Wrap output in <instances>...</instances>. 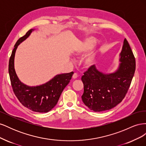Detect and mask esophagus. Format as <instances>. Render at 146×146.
I'll list each match as a JSON object with an SVG mask.
<instances>
[{
    "label": "esophagus",
    "instance_id": "obj_1",
    "mask_svg": "<svg viewBox=\"0 0 146 146\" xmlns=\"http://www.w3.org/2000/svg\"><path fill=\"white\" fill-rule=\"evenodd\" d=\"M78 77V75H77V73H74V74H73V76H72V78H77Z\"/></svg>",
    "mask_w": 146,
    "mask_h": 146
}]
</instances>
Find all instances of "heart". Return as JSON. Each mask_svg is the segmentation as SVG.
I'll list each match as a JSON object with an SVG mask.
<instances>
[{
  "label": "heart",
  "mask_w": 146,
  "mask_h": 146,
  "mask_svg": "<svg viewBox=\"0 0 146 146\" xmlns=\"http://www.w3.org/2000/svg\"><path fill=\"white\" fill-rule=\"evenodd\" d=\"M98 42L97 39L94 38H89L86 39L85 41L80 42L75 48L74 54L76 55H82L90 50L93 48ZM95 58V54L91 53L88 55L84 60V64L86 66H90L93 63Z\"/></svg>",
  "instance_id": "1"
}]
</instances>
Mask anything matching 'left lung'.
Here are the masks:
<instances>
[{
    "mask_svg": "<svg viewBox=\"0 0 146 146\" xmlns=\"http://www.w3.org/2000/svg\"><path fill=\"white\" fill-rule=\"evenodd\" d=\"M119 68L115 72L105 74L91 66L83 73L82 81L83 103L90 110L99 112L111 109L121 102L129 90L133 77L136 61L126 39L120 54Z\"/></svg>",
    "mask_w": 146,
    "mask_h": 146,
    "instance_id": "1",
    "label": "left lung"
}]
</instances>
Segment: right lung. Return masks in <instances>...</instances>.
I'll return each mask as SVG.
<instances>
[{
    "instance_id": "1",
    "label": "right lung",
    "mask_w": 146,
    "mask_h": 146,
    "mask_svg": "<svg viewBox=\"0 0 146 146\" xmlns=\"http://www.w3.org/2000/svg\"><path fill=\"white\" fill-rule=\"evenodd\" d=\"M33 30H29L15 44L9 60L8 72L13 92L23 105L35 112L47 113L56 105L61 92L69 83L74 72L57 75L44 85L34 87L25 85L19 80L14 67L16 50L19 44L29 37Z\"/></svg>"
}]
</instances>
